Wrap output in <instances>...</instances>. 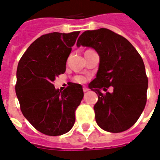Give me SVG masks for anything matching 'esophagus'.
Returning <instances> with one entry per match:
<instances>
[{"label": "esophagus", "instance_id": "1", "mask_svg": "<svg viewBox=\"0 0 160 160\" xmlns=\"http://www.w3.org/2000/svg\"><path fill=\"white\" fill-rule=\"evenodd\" d=\"M88 90H89V89H88V88H86V87H83V91H84V92H87V91Z\"/></svg>", "mask_w": 160, "mask_h": 160}]
</instances>
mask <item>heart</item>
<instances>
[{"label":"heart","mask_w":160,"mask_h":160,"mask_svg":"<svg viewBox=\"0 0 160 160\" xmlns=\"http://www.w3.org/2000/svg\"><path fill=\"white\" fill-rule=\"evenodd\" d=\"M75 81L78 83H80V84H83V83L86 82L87 78L84 76H77L75 77Z\"/></svg>","instance_id":"obj_1"}]
</instances>
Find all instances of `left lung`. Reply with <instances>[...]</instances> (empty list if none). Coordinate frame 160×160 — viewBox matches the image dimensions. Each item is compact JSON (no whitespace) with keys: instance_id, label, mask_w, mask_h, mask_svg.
<instances>
[{"instance_id":"8db88e82","label":"left lung","mask_w":160,"mask_h":160,"mask_svg":"<svg viewBox=\"0 0 160 160\" xmlns=\"http://www.w3.org/2000/svg\"><path fill=\"white\" fill-rule=\"evenodd\" d=\"M76 45L91 47L100 57L97 76L89 84L98 96L93 107L97 123L115 133L131 128L146 103L148 78L141 55L127 39L107 28L83 32ZM111 86L112 92H107Z\"/></svg>"}]
</instances>
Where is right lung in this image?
<instances>
[{
  "label": "right lung",
  "instance_id": "obj_1",
  "mask_svg": "<svg viewBox=\"0 0 160 160\" xmlns=\"http://www.w3.org/2000/svg\"><path fill=\"white\" fill-rule=\"evenodd\" d=\"M80 32L43 35L18 62L15 92L20 109L36 129L48 136H59L72 129L75 112L84 97L79 84L72 83L63 91L53 84L55 78L66 72L67 60Z\"/></svg>",
  "mask_w": 160,
  "mask_h": 160
}]
</instances>
